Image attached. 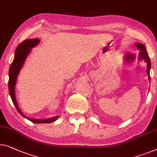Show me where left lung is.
Returning <instances> with one entry per match:
<instances>
[{"label": "left lung", "instance_id": "1", "mask_svg": "<svg viewBox=\"0 0 157 157\" xmlns=\"http://www.w3.org/2000/svg\"><path fill=\"white\" fill-rule=\"evenodd\" d=\"M136 47L139 49V50L140 51V56L142 59H144L145 60V62L147 63V74H148L149 76V79L150 81V75H149V71H150V68H151V62H150V59H149V56H148V53H147L146 47L144 44H141V43H137L135 44ZM132 58V56H129Z\"/></svg>", "mask_w": 157, "mask_h": 157}]
</instances>
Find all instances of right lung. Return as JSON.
Here are the masks:
<instances>
[{"label": "right lung", "mask_w": 157, "mask_h": 157, "mask_svg": "<svg viewBox=\"0 0 157 157\" xmlns=\"http://www.w3.org/2000/svg\"><path fill=\"white\" fill-rule=\"evenodd\" d=\"M40 42V40L38 39H28L24 40L23 42L20 43L17 45L16 49L15 52V57L13 59L12 63H11L10 69H9V81H8V88L9 93L12 99L13 103L14 104L17 110L21 115L24 117L27 118L31 122H35V123H51L58 119L59 116H56L49 119L46 120H37V119H31L26 117L25 115L22 114V113L20 111V108H18L17 105L16 100L15 96V86L16 83V78L19 71L21 69L22 66L25 60V58L28 56L29 52H30V49L36 46Z\"/></svg>", "instance_id": "add662e5"}]
</instances>
